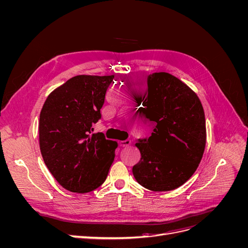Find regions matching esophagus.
Returning <instances> with one entry per match:
<instances>
[{"label": "esophagus", "mask_w": 248, "mask_h": 248, "mask_svg": "<svg viewBox=\"0 0 248 248\" xmlns=\"http://www.w3.org/2000/svg\"><path fill=\"white\" fill-rule=\"evenodd\" d=\"M131 144V140H121L119 142V145L121 147H128Z\"/></svg>", "instance_id": "1"}]
</instances>
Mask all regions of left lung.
I'll return each mask as SVG.
<instances>
[{"label": "left lung", "instance_id": "8db88e82", "mask_svg": "<svg viewBox=\"0 0 248 248\" xmlns=\"http://www.w3.org/2000/svg\"><path fill=\"white\" fill-rule=\"evenodd\" d=\"M147 85L142 106L154 129L136 144L140 160L132 174L147 189L170 191L183 185L201 162L206 146L204 108L197 94L170 73L150 74Z\"/></svg>", "mask_w": 248, "mask_h": 248}]
</instances>
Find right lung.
<instances>
[{
	"label": "right lung",
	"mask_w": 248,
	"mask_h": 248,
	"mask_svg": "<svg viewBox=\"0 0 248 248\" xmlns=\"http://www.w3.org/2000/svg\"><path fill=\"white\" fill-rule=\"evenodd\" d=\"M114 76H78L52 91L39 118L44 163L65 189L86 193L106 181L118 144L92 133Z\"/></svg>",
	"instance_id": "add662e5"
}]
</instances>
